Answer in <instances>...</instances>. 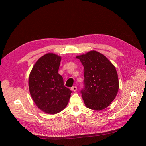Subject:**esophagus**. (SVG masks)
I'll use <instances>...</instances> for the list:
<instances>
[{
    "mask_svg": "<svg viewBox=\"0 0 146 146\" xmlns=\"http://www.w3.org/2000/svg\"><path fill=\"white\" fill-rule=\"evenodd\" d=\"M71 90L73 92H76V90H77V86H72V87L71 88Z\"/></svg>",
    "mask_w": 146,
    "mask_h": 146,
    "instance_id": "1",
    "label": "esophagus"
}]
</instances>
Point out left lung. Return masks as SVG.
Masks as SVG:
<instances>
[{
    "instance_id": "1",
    "label": "left lung",
    "mask_w": 146,
    "mask_h": 146,
    "mask_svg": "<svg viewBox=\"0 0 146 146\" xmlns=\"http://www.w3.org/2000/svg\"><path fill=\"white\" fill-rule=\"evenodd\" d=\"M76 58L84 67V87L80 93L86 107L95 110L107 108L119 88L115 68L104 55L95 51Z\"/></svg>"
}]
</instances>
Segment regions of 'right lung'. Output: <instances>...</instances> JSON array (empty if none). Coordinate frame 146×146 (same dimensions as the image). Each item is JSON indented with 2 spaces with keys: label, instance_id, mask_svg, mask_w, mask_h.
I'll return each instance as SVG.
<instances>
[{
  "label": "right lung",
  "instance_id": "1",
  "mask_svg": "<svg viewBox=\"0 0 146 146\" xmlns=\"http://www.w3.org/2000/svg\"><path fill=\"white\" fill-rule=\"evenodd\" d=\"M61 57L48 53L40 58L34 65L29 78L30 94L37 106L44 112L55 114L66 107L70 90L64 85L58 73Z\"/></svg>",
  "mask_w": 146,
  "mask_h": 146
}]
</instances>
